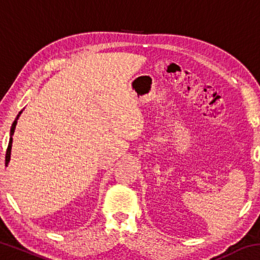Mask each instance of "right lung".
<instances>
[{
  "instance_id": "right-lung-1",
  "label": "right lung",
  "mask_w": 260,
  "mask_h": 260,
  "mask_svg": "<svg viewBox=\"0 0 260 260\" xmlns=\"http://www.w3.org/2000/svg\"><path fill=\"white\" fill-rule=\"evenodd\" d=\"M21 112H23V110H21V111H20L18 114H17V117H16L15 121L12 122V126H11V129H10V140H9V146H8L7 153H6V166H8L9 161H10V157H11V147H12V135H14V133H15L17 121H18V119H19V117H20Z\"/></svg>"
}]
</instances>
